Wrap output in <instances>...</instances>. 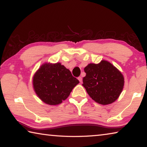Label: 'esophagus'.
<instances>
[{
  "instance_id": "obj_1",
  "label": "esophagus",
  "mask_w": 147,
  "mask_h": 147,
  "mask_svg": "<svg viewBox=\"0 0 147 147\" xmlns=\"http://www.w3.org/2000/svg\"><path fill=\"white\" fill-rule=\"evenodd\" d=\"M78 80L79 81V82H82V81H83V79H82V78H81V77L80 76V77H79L78 78Z\"/></svg>"
}]
</instances>
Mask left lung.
I'll use <instances>...</instances> for the list:
<instances>
[{
	"mask_svg": "<svg viewBox=\"0 0 147 147\" xmlns=\"http://www.w3.org/2000/svg\"><path fill=\"white\" fill-rule=\"evenodd\" d=\"M84 71L83 86L93 100L102 105L114 102L124 87V79L121 72L112 64L102 61L99 64L90 63Z\"/></svg>",
	"mask_w": 147,
	"mask_h": 147,
	"instance_id": "8db88e82",
	"label": "left lung"
}]
</instances>
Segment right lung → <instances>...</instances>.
Here are the masks:
<instances>
[{"instance_id":"add662e5","label":"right lung","mask_w":147,"mask_h":147,"mask_svg":"<svg viewBox=\"0 0 147 147\" xmlns=\"http://www.w3.org/2000/svg\"><path fill=\"white\" fill-rule=\"evenodd\" d=\"M79 83L61 63H45L33 77V87L40 99L48 105H58L68 97Z\"/></svg>"}]
</instances>
